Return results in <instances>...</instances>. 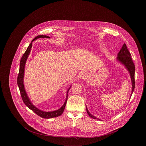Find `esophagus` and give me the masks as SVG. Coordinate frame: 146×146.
<instances>
[{"instance_id": "1", "label": "esophagus", "mask_w": 146, "mask_h": 146, "mask_svg": "<svg viewBox=\"0 0 146 146\" xmlns=\"http://www.w3.org/2000/svg\"><path fill=\"white\" fill-rule=\"evenodd\" d=\"M90 78V75L88 73H85L83 74L82 76V78L84 80H89Z\"/></svg>"}]
</instances>
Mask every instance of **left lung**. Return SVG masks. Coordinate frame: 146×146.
<instances>
[{
	"instance_id": "1",
	"label": "left lung",
	"mask_w": 146,
	"mask_h": 146,
	"mask_svg": "<svg viewBox=\"0 0 146 146\" xmlns=\"http://www.w3.org/2000/svg\"><path fill=\"white\" fill-rule=\"evenodd\" d=\"M116 60L122 64L123 66H124L126 69L129 72L130 78H131V83H132V90H131V96L132 95V93L134 90L135 89V67L133 64V62L132 61V58H131V55L127 48L126 45L125 43L123 44L121 49L118 52L117 57L116 58ZM131 97V96H130ZM86 110L88 114L89 115L90 117L91 118H93L94 119H97L98 120H101V119L94 116L92 114H91L90 113L87 107L86 106Z\"/></svg>"
}]
</instances>
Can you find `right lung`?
<instances>
[{"instance_id":"1","label":"right lung","mask_w":146,"mask_h":146,"mask_svg":"<svg viewBox=\"0 0 146 146\" xmlns=\"http://www.w3.org/2000/svg\"><path fill=\"white\" fill-rule=\"evenodd\" d=\"M40 38H50V37L48 36V35H38L36 36L35 38L31 42V44L29 45L27 49L26 50V52L24 53V54L21 57V61H20V70H19V73L17 76V85L19 86V88L20 89V91L21 93V97L22 98V100L25 104L27 106V107H28L31 110L35 112V114H36L38 115L39 117H42V118L45 119H49V118H55L58 116H60L63 113L64 111V110L65 108L67 98H68V91L70 90V88L71 86L69 88V89L67 90V94H66V98L65 100L64 103L63 104L62 106L59 108L57 110L54 111H42L39 110V108H36L34 104L32 103L31 101L27 95V94L25 88V85H24V83H23V78H24V74H25V65L27 61V60L28 58V56L30 54L31 50L32 48V42L33 41H35V40Z\"/></svg>"}]
</instances>
